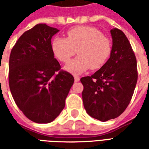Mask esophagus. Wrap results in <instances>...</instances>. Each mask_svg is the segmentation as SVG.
<instances>
[{
    "instance_id": "obj_1",
    "label": "esophagus",
    "mask_w": 149,
    "mask_h": 149,
    "mask_svg": "<svg viewBox=\"0 0 149 149\" xmlns=\"http://www.w3.org/2000/svg\"><path fill=\"white\" fill-rule=\"evenodd\" d=\"M74 81L75 82H78V81H80V77H77V76H74Z\"/></svg>"
}]
</instances>
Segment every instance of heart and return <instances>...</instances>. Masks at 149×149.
Wrapping results in <instances>:
<instances>
[{"mask_svg":"<svg viewBox=\"0 0 149 149\" xmlns=\"http://www.w3.org/2000/svg\"><path fill=\"white\" fill-rule=\"evenodd\" d=\"M52 52L60 61L66 63L77 53L78 56L65 65L72 74H81L88 68L99 69L109 58L112 45L109 38L99 29L91 26H77L67 32V39L55 37Z\"/></svg>","mask_w":149,"mask_h":149,"instance_id":"heart-1","label":"heart"}]
</instances>
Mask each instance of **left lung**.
I'll return each instance as SVG.
<instances>
[{
	"mask_svg": "<svg viewBox=\"0 0 149 149\" xmlns=\"http://www.w3.org/2000/svg\"><path fill=\"white\" fill-rule=\"evenodd\" d=\"M110 33L112 46L109 59L94 74L81 79L84 109L100 121L116 118L126 109L138 77L136 59L128 38L118 29Z\"/></svg>",
	"mask_w": 149,
	"mask_h": 149,
	"instance_id": "left-lung-1",
	"label": "left lung"
}]
</instances>
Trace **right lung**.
I'll return each mask as SVG.
<instances>
[{
    "instance_id": "add662e5",
    "label": "right lung",
    "mask_w": 149,
    "mask_h": 149,
    "mask_svg": "<svg viewBox=\"0 0 149 149\" xmlns=\"http://www.w3.org/2000/svg\"><path fill=\"white\" fill-rule=\"evenodd\" d=\"M58 32L45 24L35 25L21 35L9 57L8 83L15 103L27 118L39 124L58 116L74 82L54 58L51 39Z\"/></svg>"
}]
</instances>
